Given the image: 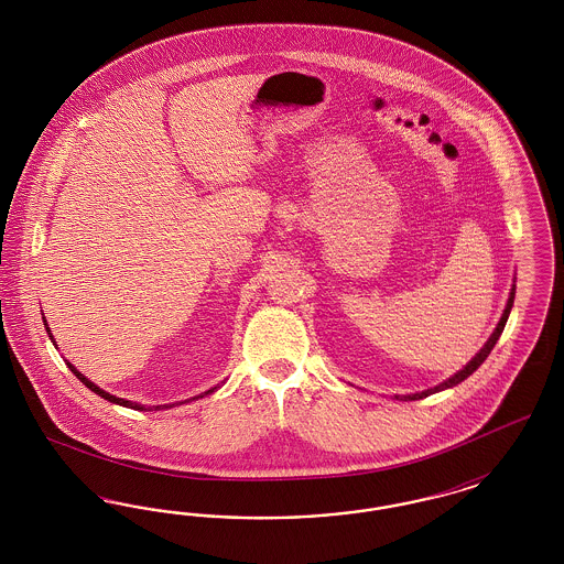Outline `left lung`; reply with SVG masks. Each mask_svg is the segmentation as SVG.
I'll return each mask as SVG.
<instances>
[{"instance_id":"8db88e82","label":"left lung","mask_w":564,"mask_h":564,"mask_svg":"<svg viewBox=\"0 0 564 564\" xmlns=\"http://www.w3.org/2000/svg\"><path fill=\"white\" fill-rule=\"evenodd\" d=\"M513 295H516V288L511 290L510 300H508V306H506V311H503V317H501V322L497 325V329L492 332V336L488 338V343L484 345L480 352L460 370V372H456L453 378H448V380H444L442 384H437V387H433V389H427V391H423V393H414V395H395L398 400H402V402H412V400H423V398H427L431 393H437V391H444V389H451V387H455L458 384L460 380H465L467 376L474 375L480 366L484 364V359L490 355V350L492 347L497 345V340H499V336H501V332H503V327H506V323H508V317H510L511 304H513Z\"/></svg>"}]
</instances>
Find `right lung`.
I'll list each match as a JSON object with an SVG mask.
<instances>
[{"label": "right lung", "mask_w": 564, "mask_h": 564, "mask_svg": "<svg viewBox=\"0 0 564 564\" xmlns=\"http://www.w3.org/2000/svg\"><path fill=\"white\" fill-rule=\"evenodd\" d=\"M44 325H46V323H44ZM46 332H48V334H51V329H48V327H46ZM51 340H53V334H51ZM53 343H54V340H53ZM67 366H69V370H72V372H74V375L78 376V378H80L82 382H84V384H86V387H88V389H90V391H93V393H97V395H99V398H104V400H108V402L118 403V405H124V408H133V410H164V408H173V405H177V403H164V405H148V408H145V405H141V403L129 402V400H122V398H116V395H109L108 391H104V389H99V387H97V384H95V382H90V380H88V378H86V376H82L80 372H78V370H76V368H74V366H72V364H69V361H67ZM215 389H217V387H214V389H209V391H205V393H203V395H196V398H192V400H198V398H205V395H209V393H214Z\"/></svg>", "instance_id": "add662e5"}]
</instances>
